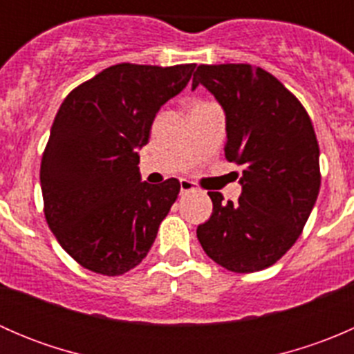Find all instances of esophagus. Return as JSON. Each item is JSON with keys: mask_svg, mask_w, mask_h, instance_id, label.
<instances>
[{"mask_svg": "<svg viewBox=\"0 0 354 354\" xmlns=\"http://www.w3.org/2000/svg\"><path fill=\"white\" fill-rule=\"evenodd\" d=\"M180 190H181V195H183V194H190V192L197 190V185H195L194 181L181 180L180 181Z\"/></svg>", "mask_w": 354, "mask_h": 354, "instance_id": "1", "label": "esophagus"}]
</instances>
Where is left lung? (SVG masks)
Returning a JSON list of instances; mask_svg holds the SVG:
<instances>
[{
	"mask_svg": "<svg viewBox=\"0 0 354 354\" xmlns=\"http://www.w3.org/2000/svg\"><path fill=\"white\" fill-rule=\"evenodd\" d=\"M226 111L224 154L241 169V197L209 192L212 216L197 227L203 252L238 274L274 266L296 243L320 190L319 142L308 113L272 73L245 63L198 65Z\"/></svg>",
	"mask_w": 354,
	"mask_h": 354,
	"instance_id": "8db88e82",
	"label": "left lung"
}]
</instances>
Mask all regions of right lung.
<instances>
[{
	"label": "right lung",
	"mask_w": 354,
	"mask_h": 354,
	"mask_svg": "<svg viewBox=\"0 0 354 354\" xmlns=\"http://www.w3.org/2000/svg\"><path fill=\"white\" fill-rule=\"evenodd\" d=\"M195 66L120 63L75 87L59 106L41 160L44 216L85 269L121 276L147 257L180 181L142 183L137 149Z\"/></svg>",
	"instance_id": "obj_1"
}]
</instances>
